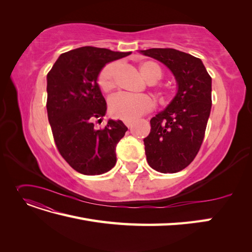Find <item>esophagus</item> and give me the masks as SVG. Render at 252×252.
Wrapping results in <instances>:
<instances>
[{
    "label": "esophagus",
    "instance_id": "obj_1",
    "mask_svg": "<svg viewBox=\"0 0 252 252\" xmlns=\"http://www.w3.org/2000/svg\"><path fill=\"white\" fill-rule=\"evenodd\" d=\"M124 123H125V125L129 128V127H131V126H132V124H133V121H124Z\"/></svg>",
    "mask_w": 252,
    "mask_h": 252
}]
</instances>
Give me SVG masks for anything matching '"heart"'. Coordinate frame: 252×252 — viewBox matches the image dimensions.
Returning a JSON list of instances; mask_svg holds the SVG:
<instances>
[{
	"label": "heart",
	"mask_w": 252,
	"mask_h": 252,
	"mask_svg": "<svg viewBox=\"0 0 252 252\" xmlns=\"http://www.w3.org/2000/svg\"><path fill=\"white\" fill-rule=\"evenodd\" d=\"M119 69V63L111 62L106 65L97 77V84L104 93H110L116 87V77ZM139 70L145 81L149 84H155L163 77L161 68L155 62L145 61L139 66ZM158 95L166 100L167 93L163 89L158 90ZM154 107V102L148 95H129L120 94L114 95L109 101V112L112 117L124 120L133 121L147 113Z\"/></svg>",
	"instance_id": "obj_1"
}]
</instances>
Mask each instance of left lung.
I'll use <instances>...</instances> for the list:
<instances>
[{"label":"left lung","instance_id":"left-lung-1","mask_svg":"<svg viewBox=\"0 0 252 252\" xmlns=\"http://www.w3.org/2000/svg\"><path fill=\"white\" fill-rule=\"evenodd\" d=\"M165 64L178 82V93L166 109L150 120L144 139L151 168L181 171L191 163L203 143L211 110V77L199 58L172 48L141 50Z\"/></svg>","mask_w":252,"mask_h":252}]
</instances>
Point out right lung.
Wrapping results in <instances>:
<instances>
[{"instance_id":"obj_1","label":"right lung","mask_w":252,"mask_h":252,"mask_svg":"<svg viewBox=\"0 0 252 252\" xmlns=\"http://www.w3.org/2000/svg\"><path fill=\"white\" fill-rule=\"evenodd\" d=\"M131 52L85 46L62 53L47 74V114L59 152L74 170L95 175L116 165V146L127 127L109 120L96 129L107 105L96 80L102 68Z\"/></svg>"}]
</instances>
